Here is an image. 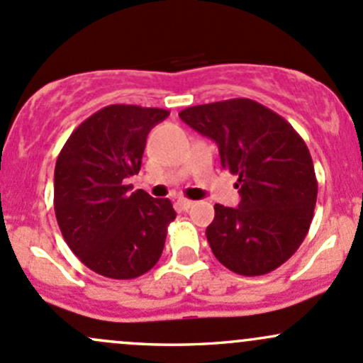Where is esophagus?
<instances>
[{"mask_svg": "<svg viewBox=\"0 0 363 363\" xmlns=\"http://www.w3.org/2000/svg\"><path fill=\"white\" fill-rule=\"evenodd\" d=\"M194 201L193 200H188V198H179L177 200V207L181 208V211H189V208L193 207Z\"/></svg>", "mask_w": 363, "mask_h": 363, "instance_id": "34e87169", "label": "esophagus"}]
</instances>
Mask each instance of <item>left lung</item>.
<instances>
[{
	"label": "left lung",
	"instance_id": "left-lung-1",
	"mask_svg": "<svg viewBox=\"0 0 363 363\" xmlns=\"http://www.w3.org/2000/svg\"><path fill=\"white\" fill-rule=\"evenodd\" d=\"M179 116L216 140L223 169L238 177V207L216 203L207 228L217 261L243 277L277 269L306 238L318 193L303 137L280 114L250 99L193 106Z\"/></svg>",
	"mask_w": 363,
	"mask_h": 363
}]
</instances>
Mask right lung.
<instances>
[{"label": "right lung", "instance_id": "add662e5", "mask_svg": "<svg viewBox=\"0 0 363 363\" xmlns=\"http://www.w3.org/2000/svg\"><path fill=\"white\" fill-rule=\"evenodd\" d=\"M167 109L111 104L86 118L55 163L53 207L69 249L91 272L114 280L147 273L162 257L169 198H151L127 184L139 174L147 133Z\"/></svg>", "mask_w": 363, "mask_h": 363}]
</instances>
